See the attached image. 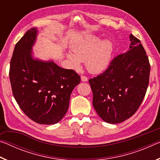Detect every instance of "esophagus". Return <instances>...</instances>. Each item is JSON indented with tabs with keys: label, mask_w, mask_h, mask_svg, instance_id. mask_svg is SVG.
<instances>
[{
	"label": "esophagus",
	"mask_w": 160,
	"mask_h": 160,
	"mask_svg": "<svg viewBox=\"0 0 160 160\" xmlns=\"http://www.w3.org/2000/svg\"><path fill=\"white\" fill-rule=\"evenodd\" d=\"M81 80H82V82H87V81L88 80V77L85 76V75H82V76H81Z\"/></svg>",
	"instance_id": "34e87169"
}]
</instances>
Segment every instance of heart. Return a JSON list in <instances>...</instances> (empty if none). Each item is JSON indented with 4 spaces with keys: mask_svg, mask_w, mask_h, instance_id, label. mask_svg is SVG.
<instances>
[{
    "mask_svg": "<svg viewBox=\"0 0 160 160\" xmlns=\"http://www.w3.org/2000/svg\"><path fill=\"white\" fill-rule=\"evenodd\" d=\"M113 47L109 40L99 42V38L94 35L87 37L72 48V54H67L74 69L80 68L81 62L90 72L96 73L106 68L112 57Z\"/></svg>",
    "mask_w": 160,
    "mask_h": 160,
    "instance_id": "1",
    "label": "heart"
}]
</instances>
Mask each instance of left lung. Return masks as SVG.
<instances>
[{
    "mask_svg": "<svg viewBox=\"0 0 160 160\" xmlns=\"http://www.w3.org/2000/svg\"><path fill=\"white\" fill-rule=\"evenodd\" d=\"M129 49L113 59L102 74L89 80L97 114L109 123L129 118L144 99L150 65L140 41L131 34Z\"/></svg>",
    "mask_w": 160,
    "mask_h": 160,
    "instance_id": "left-lung-1",
    "label": "left lung"
}]
</instances>
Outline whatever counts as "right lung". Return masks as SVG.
Segmentation results:
<instances>
[{"label": "right lung", "instance_id": "obj_1", "mask_svg": "<svg viewBox=\"0 0 160 160\" xmlns=\"http://www.w3.org/2000/svg\"><path fill=\"white\" fill-rule=\"evenodd\" d=\"M37 28L26 32L16 44L9 76L13 96L22 112L34 122L51 125L60 121L69 107L70 94L80 82L73 70L58 66L53 61L32 57Z\"/></svg>", "mask_w": 160, "mask_h": 160}]
</instances>
